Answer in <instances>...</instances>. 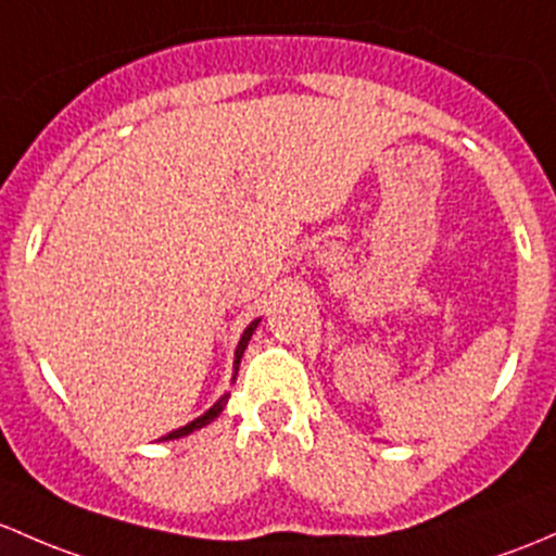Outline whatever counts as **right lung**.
Wrapping results in <instances>:
<instances>
[{
    "mask_svg": "<svg viewBox=\"0 0 556 556\" xmlns=\"http://www.w3.org/2000/svg\"><path fill=\"white\" fill-rule=\"evenodd\" d=\"M255 327H258V319H255V323H250L248 330H244V332H242V338H239L237 354H233V381H237L239 359H242V354H244V349H248V341H250V336H253V330H255ZM226 402H229V394H224V396H220V400L215 402V405L210 407V410L204 413V416H200V418H197V420H191V424L180 426V429L170 431V434H167V437H162V440H178V437H186V434H191V431L202 429V426H207L210 420H215V418L220 416V410H224V407H226Z\"/></svg>",
    "mask_w": 556,
    "mask_h": 556,
    "instance_id": "1",
    "label": "right lung"
}]
</instances>
